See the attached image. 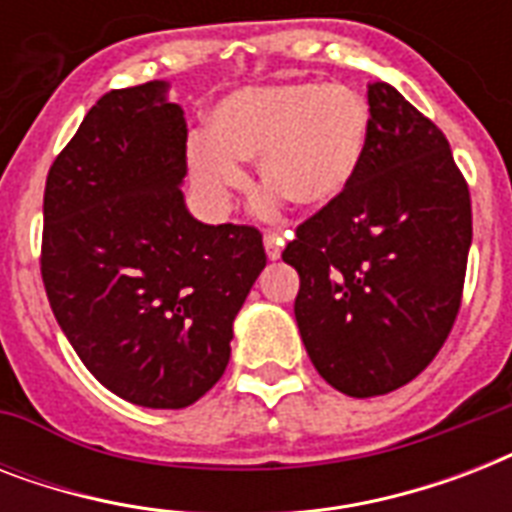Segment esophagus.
Listing matches in <instances>:
<instances>
[{
	"instance_id": "obj_1",
	"label": "esophagus",
	"mask_w": 512,
	"mask_h": 512,
	"mask_svg": "<svg viewBox=\"0 0 512 512\" xmlns=\"http://www.w3.org/2000/svg\"><path fill=\"white\" fill-rule=\"evenodd\" d=\"M265 255H268V260H279L281 257V247H284V239H281L279 233H265Z\"/></svg>"
}]
</instances>
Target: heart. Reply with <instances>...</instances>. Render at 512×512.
<instances>
[{"label": "heart", "instance_id": "b5f03b06", "mask_svg": "<svg viewBox=\"0 0 512 512\" xmlns=\"http://www.w3.org/2000/svg\"><path fill=\"white\" fill-rule=\"evenodd\" d=\"M369 106L345 84L273 82L231 92L212 108L209 132L188 140V172L209 204L223 207L260 183L305 212L332 207L350 191L369 146Z\"/></svg>", "mask_w": 512, "mask_h": 512}]
</instances>
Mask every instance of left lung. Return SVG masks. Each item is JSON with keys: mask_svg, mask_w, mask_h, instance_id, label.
Segmentation results:
<instances>
[{"mask_svg": "<svg viewBox=\"0 0 512 512\" xmlns=\"http://www.w3.org/2000/svg\"><path fill=\"white\" fill-rule=\"evenodd\" d=\"M369 146L337 204L281 252L316 372L345 396L412 382L460 313L473 212L449 140L390 84H369Z\"/></svg>", "mask_w": 512, "mask_h": 512, "instance_id": "obj_1", "label": "left lung"}]
</instances>
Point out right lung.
<instances>
[{"mask_svg": "<svg viewBox=\"0 0 512 512\" xmlns=\"http://www.w3.org/2000/svg\"><path fill=\"white\" fill-rule=\"evenodd\" d=\"M167 82L111 90L44 185L42 281L76 356L124 401L185 409L231 358L265 268L255 225H204L183 201V108Z\"/></svg>", "mask_w": 512, "mask_h": 512, "instance_id": "add662e5", "label": "right lung"}]
</instances>
